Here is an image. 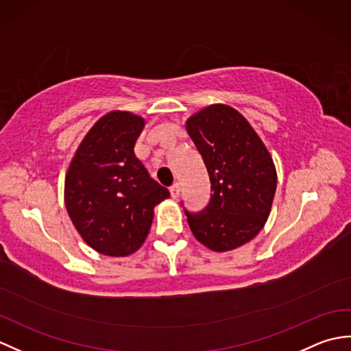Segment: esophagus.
<instances>
[{"label":"esophagus","mask_w":351,"mask_h":351,"mask_svg":"<svg viewBox=\"0 0 351 351\" xmlns=\"http://www.w3.org/2000/svg\"><path fill=\"white\" fill-rule=\"evenodd\" d=\"M169 191H170V196L173 197V199H176L178 196H180V191H181V187H180V184L178 182H175L173 185H171V187L169 189Z\"/></svg>","instance_id":"1"}]
</instances>
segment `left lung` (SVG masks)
Returning <instances> with one entry per match:
<instances>
[{"mask_svg":"<svg viewBox=\"0 0 351 351\" xmlns=\"http://www.w3.org/2000/svg\"><path fill=\"white\" fill-rule=\"evenodd\" d=\"M210 175L211 199L205 210L189 213L197 241L214 252L240 247L264 228L278 175L250 123L232 107L214 104L185 123Z\"/></svg>","mask_w":351,"mask_h":351,"instance_id":"left-lung-1","label":"left lung"}]
</instances>
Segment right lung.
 Returning a JSON list of instances; mask_svg holds the SVG:
<instances>
[{
    "label": "right lung",
    "instance_id": "add662e5",
    "mask_svg": "<svg viewBox=\"0 0 351 351\" xmlns=\"http://www.w3.org/2000/svg\"><path fill=\"white\" fill-rule=\"evenodd\" d=\"M143 126V119L128 111L102 116L66 173V210L83 240L102 255L136 252L151 229L155 205L170 196L134 154Z\"/></svg>",
    "mask_w": 351,
    "mask_h": 351
}]
</instances>
